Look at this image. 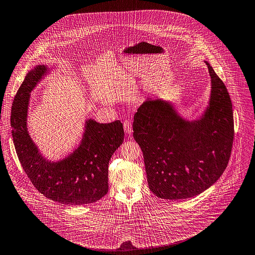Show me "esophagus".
Here are the masks:
<instances>
[{
  "instance_id": "1",
  "label": "esophagus",
  "mask_w": 255,
  "mask_h": 255,
  "mask_svg": "<svg viewBox=\"0 0 255 255\" xmlns=\"http://www.w3.org/2000/svg\"><path fill=\"white\" fill-rule=\"evenodd\" d=\"M123 127H124V130H125V132H126L127 134H131V133L133 132L132 124H131V122H130L129 120L124 121V123H123Z\"/></svg>"
}]
</instances>
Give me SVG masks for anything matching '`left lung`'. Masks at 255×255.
<instances>
[{
    "instance_id": "8db88e82",
    "label": "left lung",
    "mask_w": 255,
    "mask_h": 255,
    "mask_svg": "<svg viewBox=\"0 0 255 255\" xmlns=\"http://www.w3.org/2000/svg\"><path fill=\"white\" fill-rule=\"evenodd\" d=\"M211 94L195 120L167 100L147 99L134 115L133 137L141 147L149 189L160 199L202 194L225 172L232 153L233 105L228 89L208 61Z\"/></svg>"
}]
</instances>
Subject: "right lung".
I'll use <instances>...</instances> for the list:
<instances>
[{
  "label": "right lung",
  "mask_w": 255,
  "mask_h": 255,
  "mask_svg": "<svg viewBox=\"0 0 255 255\" xmlns=\"http://www.w3.org/2000/svg\"><path fill=\"white\" fill-rule=\"evenodd\" d=\"M51 68L35 65L19 86L11 106V135L17 158L28 179L44 197L63 205H87L108 192V164L124 141L123 124L86 119L81 141L57 161L45 158L27 130L30 93Z\"/></svg>",
  "instance_id": "right-lung-1"
}]
</instances>
